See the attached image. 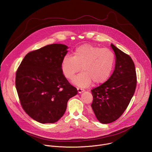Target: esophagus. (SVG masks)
<instances>
[{"label": "esophagus", "mask_w": 152, "mask_h": 152, "mask_svg": "<svg viewBox=\"0 0 152 152\" xmlns=\"http://www.w3.org/2000/svg\"><path fill=\"white\" fill-rule=\"evenodd\" d=\"M77 92H78V93H82V92H84V90L83 89H81V88H77Z\"/></svg>", "instance_id": "esophagus-1"}]
</instances>
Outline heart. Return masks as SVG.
<instances>
[{"mask_svg": "<svg viewBox=\"0 0 152 152\" xmlns=\"http://www.w3.org/2000/svg\"><path fill=\"white\" fill-rule=\"evenodd\" d=\"M115 61V56L108 48H101L89 43L77 47L73 56L66 55L61 61V71L64 77L71 79L81 67L82 72L76 76L72 83L81 88L105 82L109 77Z\"/></svg>", "mask_w": 152, "mask_h": 152, "instance_id": "obj_1", "label": "heart"}]
</instances>
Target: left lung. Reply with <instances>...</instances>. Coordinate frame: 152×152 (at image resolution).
<instances>
[{
  "label": "left lung",
  "instance_id": "obj_1",
  "mask_svg": "<svg viewBox=\"0 0 152 152\" xmlns=\"http://www.w3.org/2000/svg\"><path fill=\"white\" fill-rule=\"evenodd\" d=\"M115 67L110 78L93 89L92 109L102 124H107L117 120L125 112L132 98L137 85V76L132 58L114 45Z\"/></svg>",
  "mask_w": 152,
  "mask_h": 152
}]
</instances>
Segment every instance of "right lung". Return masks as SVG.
<instances>
[{"label": "right lung", "mask_w": 152, "mask_h": 152, "mask_svg": "<svg viewBox=\"0 0 152 152\" xmlns=\"http://www.w3.org/2000/svg\"><path fill=\"white\" fill-rule=\"evenodd\" d=\"M68 46L54 43L28 53L17 72L15 85L26 113L41 124H53L64 114L68 100L76 95L61 71Z\"/></svg>", "instance_id": "1"}]
</instances>
